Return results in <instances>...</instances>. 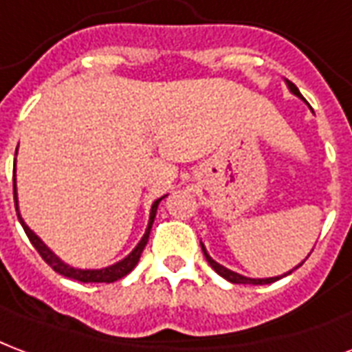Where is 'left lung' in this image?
Here are the masks:
<instances>
[{
  "label": "left lung",
  "instance_id": "left-lung-1",
  "mask_svg": "<svg viewBox=\"0 0 352 352\" xmlns=\"http://www.w3.org/2000/svg\"><path fill=\"white\" fill-rule=\"evenodd\" d=\"M285 82H287L289 91H291L293 95H296V96H298V98H302V100H304V96L300 95V91H298V87H296L295 83H291V82H289V80H285ZM201 250H203V256H205V259L209 261L210 267H212V269H214L216 272H218V274L222 276V278H226V280H228V282H231V283H252V285H265V283H272V282H276V280H280V278H283V276L291 274L293 270L298 269V267H300V265H302V263H300L298 267H295V269H293V270H289L287 274H283V276H274V278H246V276L236 274V272H233V270H229V269H226V267H222L220 263H216L214 259H212V257H210L209 254H207V250H205V246H203V244H201Z\"/></svg>",
  "mask_w": 352,
  "mask_h": 352
}]
</instances>
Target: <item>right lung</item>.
Segmentation results:
<instances>
[{
    "mask_svg": "<svg viewBox=\"0 0 352 352\" xmlns=\"http://www.w3.org/2000/svg\"><path fill=\"white\" fill-rule=\"evenodd\" d=\"M14 207H16V214H18V220H20V223H22L23 231H25V235H28V239L31 241V244L35 246V250H37L38 254H41V257H43L44 261L50 265L52 269L56 270L57 274L65 276V278H70V280H78V282H83V283H111V282H117V280H121V278H124V276L129 274L130 270L134 269L138 265V261H140V257H142V252L143 248H145V244H147V241H149V233H151V228H153V222H155V216H156V209H158V203L162 201V196L160 199H156L155 203H153V207H151V216H149V226H147V229H145V235L142 236V241L138 242V246L132 252H130L129 256L124 257V259H121L119 263H116V265H110V267H106V269H74V267H70V265H67V263H63L59 257L52 252L46 244H44L41 239H38L33 231H31L28 226H25V222L22 220V216H20V212H18V197H16V158H14Z\"/></svg>",
    "mask_w": 352,
    "mask_h": 352,
    "instance_id": "add662e5",
    "label": "right lung"
}]
</instances>
